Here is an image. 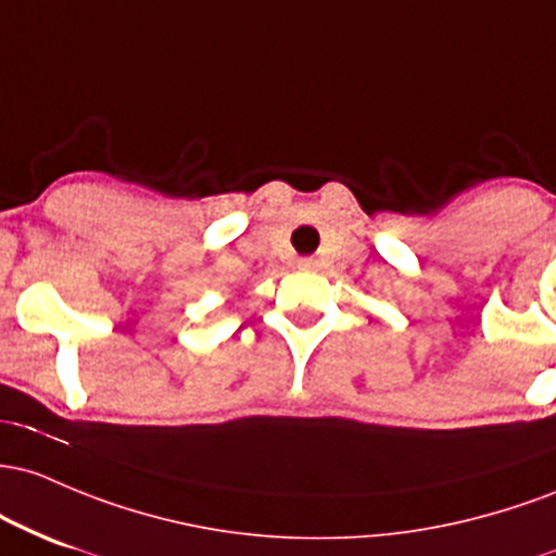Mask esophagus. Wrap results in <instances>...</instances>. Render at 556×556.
Returning a JSON list of instances; mask_svg holds the SVG:
<instances>
[{
    "instance_id": "34e87169",
    "label": "esophagus",
    "mask_w": 556,
    "mask_h": 556,
    "mask_svg": "<svg viewBox=\"0 0 556 556\" xmlns=\"http://www.w3.org/2000/svg\"><path fill=\"white\" fill-rule=\"evenodd\" d=\"M296 267H299V270H304V273H312V270H317V260L315 257H302L296 262Z\"/></svg>"
}]
</instances>
